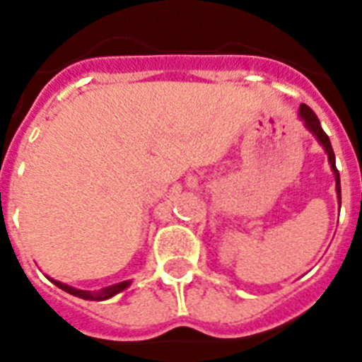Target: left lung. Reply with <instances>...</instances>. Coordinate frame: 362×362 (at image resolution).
Segmentation results:
<instances>
[{
    "instance_id": "1",
    "label": "left lung",
    "mask_w": 362,
    "mask_h": 362,
    "mask_svg": "<svg viewBox=\"0 0 362 362\" xmlns=\"http://www.w3.org/2000/svg\"><path fill=\"white\" fill-rule=\"evenodd\" d=\"M298 116H300V120L303 122L305 129L310 132L317 140V144L323 147V151L327 152L328 156V163H330V168L334 172V177H336V194H337V201H339V206H341V181H339V172L336 168V156H334L332 151V145H330V140H328V136L325 134V131L321 129L320 120H317L316 112L309 107V105L301 104L300 109H298Z\"/></svg>"
}]
</instances>
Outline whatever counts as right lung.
I'll return each instance as SVG.
<instances>
[{
    "instance_id": "1",
    "label": "right lung",
    "mask_w": 362,
    "mask_h": 362,
    "mask_svg": "<svg viewBox=\"0 0 362 362\" xmlns=\"http://www.w3.org/2000/svg\"><path fill=\"white\" fill-rule=\"evenodd\" d=\"M49 281H52V284L57 285L59 289L66 291V293L73 294V296L82 298V300H89V301H104V300H109V298L116 296V294L122 293V291L127 289L129 285H131V280H125V281H120V284L109 285V287H105V289H102V291H97V293H93V291L77 289V287H71V285H68V284H62V281L53 280V278H49Z\"/></svg>"
}]
</instances>
